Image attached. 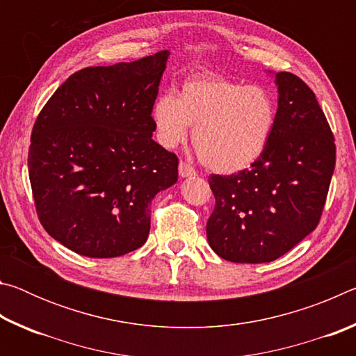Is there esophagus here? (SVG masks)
I'll list each match as a JSON object with an SVG mask.
<instances>
[{"label":"esophagus","instance_id":"obj_1","mask_svg":"<svg viewBox=\"0 0 356 356\" xmlns=\"http://www.w3.org/2000/svg\"><path fill=\"white\" fill-rule=\"evenodd\" d=\"M179 174H180V177H195L196 171L193 170L190 165H186V163H184V161H180V163H179Z\"/></svg>","mask_w":356,"mask_h":356}]
</instances>
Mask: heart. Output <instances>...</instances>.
Segmentation results:
<instances>
[{
  "label": "heart",
  "instance_id": "obj_1",
  "mask_svg": "<svg viewBox=\"0 0 356 356\" xmlns=\"http://www.w3.org/2000/svg\"><path fill=\"white\" fill-rule=\"evenodd\" d=\"M155 138L177 147L193 127V143L209 170H248L267 149L278 119L273 95L262 86L201 75L184 81L179 95L161 92L150 108Z\"/></svg>",
  "mask_w": 356,
  "mask_h": 356
}]
</instances>
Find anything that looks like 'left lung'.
<instances>
[{
    "mask_svg": "<svg viewBox=\"0 0 356 356\" xmlns=\"http://www.w3.org/2000/svg\"><path fill=\"white\" fill-rule=\"evenodd\" d=\"M278 88V119L250 170L209 179L215 209L207 240L220 257L264 264L314 231L336 163L334 138L314 92L289 72H268Z\"/></svg>",
    "mask_w": 356,
    "mask_h": 356,
    "instance_id": "8db88e82",
    "label": "left lung"
}]
</instances>
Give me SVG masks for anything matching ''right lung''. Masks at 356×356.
Masks as SVG:
<instances>
[{
  "mask_svg": "<svg viewBox=\"0 0 356 356\" xmlns=\"http://www.w3.org/2000/svg\"><path fill=\"white\" fill-rule=\"evenodd\" d=\"M171 53L70 75L35 119L28 170L39 220L86 257L146 243L149 204L177 182V156L152 140L150 108Z\"/></svg>",
  "mask_w": 356,
  "mask_h": 356,
  "instance_id": "1",
  "label": "right lung"
}]
</instances>
